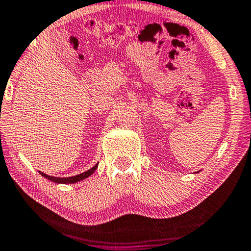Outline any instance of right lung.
Segmentation results:
<instances>
[{"label":"right lung","mask_w":251,"mask_h":251,"mask_svg":"<svg viewBox=\"0 0 251 251\" xmlns=\"http://www.w3.org/2000/svg\"><path fill=\"white\" fill-rule=\"evenodd\" d=\"M98 167V163L96 164L95 167H92L91 169H89L88 171H84V173H82L80 175H76V176H73V177H66V178H59V177H52V176H48V175L41 173L40 174L42 175L43 177L48 178V179L51 180V181H54V183H61V184H73V183H76V181H80L82 179H84V178H87L90 176V175L94 174V171L97 169Z\"/></svg>","instance_id":"1"}]
</instances>
